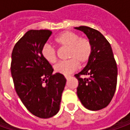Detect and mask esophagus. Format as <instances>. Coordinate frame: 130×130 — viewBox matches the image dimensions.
I'll return each instance as SVG.
<instances>
[{"label": "esophagus", "instance_id": "esophagus-1", "mask_svg": "<svg viewBox=\"0 0 130 130\" xmlns=\"http://www.w3.org/2000/svg\"><path fill=\"white\" fill-rule=\"evenodd\" d=\"M69 77H70V76H65V78H66L67 79H68Z\"/></svg>", "mask_w": 130, "mask_h": 130}]
</instances>
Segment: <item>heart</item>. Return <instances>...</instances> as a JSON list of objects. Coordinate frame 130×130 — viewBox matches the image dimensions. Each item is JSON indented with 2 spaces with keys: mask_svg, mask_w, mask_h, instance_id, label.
<instances>
[{
  "mask_svg": "<svg viewBox=\"0 0 130 130\" xmlns=\"http://www.w3.org/2000/svg\"><path fill=\"white\" fill-rule=\"evenodd\" d=\"M55 43L61 47L69 48L67 57L69 60L61 61L55 65L56 73L67 76L76 71L79 63L84 66L91 57L92 46L90 41L72 32H63L55 38ZM41 54L47 62L53 63L56 61V51L49 44H45L41 49Z\"/></svg>",
  "mask_w": 130,
  "mask_h": 130,
  "instance_id": "heart-1",
  "label": "heart"
}]
</instances>
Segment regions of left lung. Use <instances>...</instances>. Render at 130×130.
Listing matches in <instances>:
<instances>
[{"label":"left lung","instance_id":"8db88e82","mask_svg":"<svg viewBox=\"0 0 130 130\" xmlns=\"http://www.w3.org/2000/svg\"><path fill=\"white\" fill-rule=\"evenodd\" d=\"M87 35L92 46L91 57L86 67L74 76L77 79V93L85 107L98 111L112 100L117 83V66L110 43L99 31L81 26L74 27ZM82 75L87 76L82 78Z\"/></svg>","mask_w":130,"mask_h":130}]
</instances>
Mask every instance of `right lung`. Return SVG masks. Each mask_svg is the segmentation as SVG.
Wrapping results in <instances>:
<instances>
[{"instance_id":"obj_1","label":"right lung","mask_w":130,"mask_h":130,"mask_svg":"<svg viewBox=\"0 0 130 130\" xmlns=\"http://www.w3.org/2000/svg\"><path fill=\"white\" fill-rule=\"evenodd\" d=\"M52 32L31 29L14 45L11 72L16 92L23 104L33 115L47 119L60 109L67 79L53 74L51 65L42 56L41 49Z\"/></svg>"}]
</instances>
